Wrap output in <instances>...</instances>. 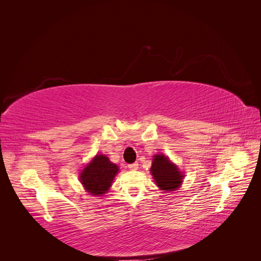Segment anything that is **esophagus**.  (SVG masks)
Returning <instances> with one entry per match:
<instances>
[{
    "label": "esophagus",
    "instance_id": "esophagus-1",
    "mask_svg": "<svg viewBox=\"0 0 261 261\" xmlns=\"http://www.w3.org/2000/svg\"><path fill=\"white\" fill-rule=\"evenodd\" d=\"M138 162H135V163H132V164H128V169L132 170V171H136L138 170Z\"/></svg>",
    "mask_w": 261,
    "mask_h": 261
}]
</instances>
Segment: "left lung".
<instances>
[{
    "mask_svg": "<svg viewBox=\"0 0 261 261\" xmlns=\"http://www.w3.org/2000/svg\"><path fill=\"white\" fill-rule=\"evenodd\" d=\"M150 173L156 186L164 192H174L183 183V173L164 154L153 155Z\"/></svg>",
    "mask_w": 261,
    "mask_h": 261,
    "instance_id": "obj_1",
    "label": "left lung"
}]
</instances>
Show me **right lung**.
<instances>
[{"mask_svg":"<svg viewBox=\"0 0 261 261\" xmlns=\"http://www.w3.org/2000/svg\"><path fill=\"white\" fill-rule=\"evenodd\" d=\"M118 172V167L105 154H97L86 165L80 175V180L86 192L92 196H102L111 187Z\"/></svg>","mask_w":261,"mask_h":261,"instance_id":"add662e5","label":"right lung"}]
</instances>
